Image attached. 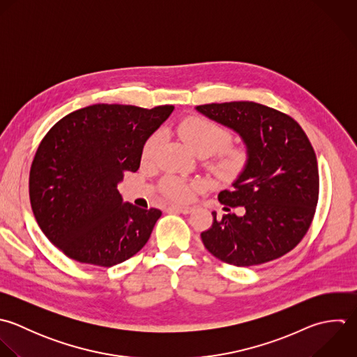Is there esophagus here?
<instances>
[{
    "label": "esophagus",
    "instance_id": "obj_1",
    "mask_svg": "<svg viewBox=\"0 0 357 357\" xmlns=\"http://www.w3.org/2000/svg\"><path fill=\"white\" fill-rule=\"evenodd\" d=\"M168 211H176L181 214H190L193 211V207L190 206H169Z\"/></svg>",
    "mask_w": 357,
    "mask_h": 357
}]
</instances>
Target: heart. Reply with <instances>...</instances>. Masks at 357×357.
<instances>
[{
    "instance_id": "heart-1",
    "label": "heart",
    "mask_w": 357,
    "mask_h": 357,
    "mask_svg": "<svg viewBox=\"0 0 357 357\" xmlns=\"http://www.w3.org/2000/svg\"><path fill=\"white\" fill-rule=\"evenodd\" d=\"M178 133L196 155L208 157L220 151L215 169L224 176L236 175L246 162V150L242 147H227L231 143V133L224 126L207 118L192 116L185 119L179 125ZM157 144L158 137H150L144 144L143 158H151ZM164 192L172 200L186 202L193 196L195 186L178 178H168L164 182Z\"/></svg>"
}]
</instances>
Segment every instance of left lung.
I'll list each match as a JSON object with an SVG mask.
<instances>
[{
  "label": "left lung",
  "mask_w": 357,
  "mask_h": 357,
  "mask_svg": "<svg viewBox=\"0 0 357 357\" xmlns=\"http://www.w3.org/2000/svg\"><path fill=\"white\" fill-rule=\"evenodd\" d=\"M196 109L236 132L246 146L243 171L218 200L242 207L202 232L206 249L236 267L282 257L306 235L319 202L316 153L301 125L289 115L253 101L213 102ZM229 211V208H228Z\"/></svg>",
  "instance_id": "8db88e82"
}]
</instances>
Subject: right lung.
I'll list each match as a JSON object with an SVG mask.
<instances>
[{"mask_svg": "<svg viewBox=\"0 0 357 357\" xmlns=\"http://www.w3.org/2000/svg\"><path fill=\"white\" fill-rule=\"evenodd\" d=\"M172 111L94 104L44 136L30 168V204L43 234L69 259L112 267L147 243L161 211L123 203L118 183L139 169L144 143Z\"/></svg>", "mask_w": 357, "mask_h": 357, "instance_id": "1", "label": "right lung"}]
</instances>
